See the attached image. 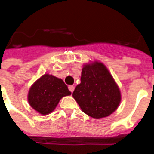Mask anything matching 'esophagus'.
<instances>
[{
    "mask_svg": "<svg viewBox=\"0 0 154 154\" xmlns=\"http://www.w3.org/2000/svg\"><path fill=\"white\" fill-rule=\"evenodd\" d=\"M69 91L71 92V93H72L73 90H74V86H73V85H69Z\"/></svg>",
    "mask_w": 154,
    "mask_h": 154,
    "instance_id": "obj_1",
    "label": "esophagus"
}]
</instances>
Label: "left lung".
I'll return each mask as SVG.
<instances>
[{
  "instance_id": "obj_1",
  "label": "left lung",
  "mask_w": 154,
  "mask_h": 154,
  "mask_svg": "<svg viewBox=\"0 0 154 154\" xmlns=\"http://www.w3.org/2000/svg\"><path fill=\"white\" fill-rule=\"evenodd\" d=\"M72 97L85 113L97 119L112 113L121 102L117 85L105 65L97 61L84 65Z\"/></svg>"
}]
</instances>
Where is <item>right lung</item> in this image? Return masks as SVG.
<instances>
[{
  "instance_id": "obj_1",
  "label": "right lung",
  "mask_w": 154,
  "mask_h": 154,
  "mask_svg": "<svg viewBox=\"0 0 154 154\" xmlns=\"http://www.w3.org/2000/svg\"><path fill=\"white\" fill-rule=\"evenodd\" d=\"M71 92L62 80L53 75L45 74L30 88L28 101L30 106L42 115L53 112L63 97Z\"/></svg>"
}]
</instances>
